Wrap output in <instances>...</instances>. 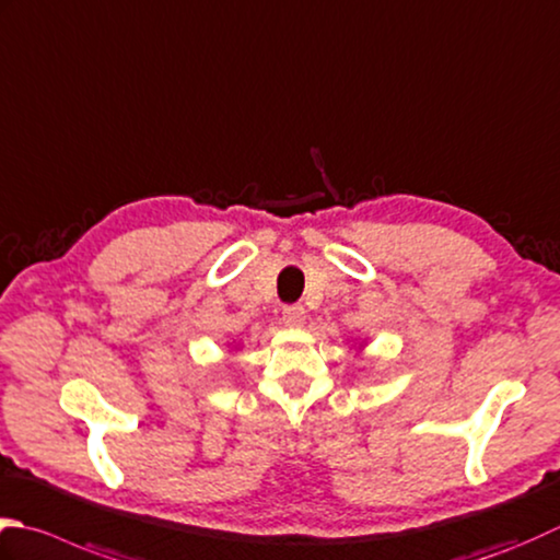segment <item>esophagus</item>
Listing matches in <instances>:
<instances>
[{
	"mask_svg": "<svg viewBox=\"0 0 560 560\" xmlns=\"http://www.w3.org/2000/svg\"><path fill=\"white\" fill-rule=\"evenodd\" d=\"M281 320H283V325L291 327V330H299V327H303V323H305V311L301 308V305H289V308H283Z\"/></svg>",
	"mask_w": 560,
	"mask_h": 560,
	"instance_id": "1",
	"label": "esophagus"
}]
</instances>
